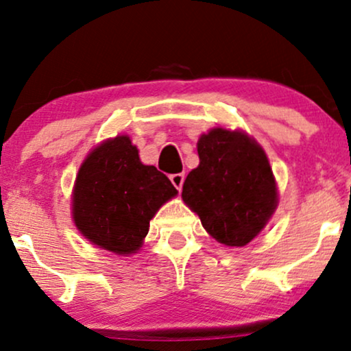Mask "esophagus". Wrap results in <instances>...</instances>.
Returning a JSON list of instances; mask_svg holds the SVG:
<instances>
[{
  "label": "esophagus",
  "mask_w": 351,
  "mask_h": 351,
  "mask_svg": "<svg viewBox=\"0 0 351 351\" xmlns=\"http://www.w3.org/2000/svg\"><path fill=\"white\" fill-rule=\"evenodd\" d=\"M170 181L176 189L181 191V188H183V183H184V173H175V175L170 176Z\"/></svg>",
  "instance_id": "esophagus-1"
}]
</instances>
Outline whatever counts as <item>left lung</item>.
<instances>
[{"label":"left lung","mask_w":351,"mask_h":351,"mask_svg":"<svg viewBox=\"0 0 351 351\" xmlns=\"http://www.w3.org/2000/svg\"><path fill=\"white\" fill-rule=\"evenodd\" d=\"M197 154L199 167L186 176L181 197L221 245H247L278 204L267 155L246 132L223 128L199 137Z\"/></svg>","instance_id":"obj_1"}]
</instances>
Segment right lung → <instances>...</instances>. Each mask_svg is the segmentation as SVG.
Returning <instances> with one entry per match:
<instances>
[{"label": "right lung", "mask_w": 351, "mask_h": 351, "mask_svg": "<svg viewBox=\"0 0 351 351\" xmlns=\"http://www.w3.org/2000/svg\"><path fill=\"white\" fill-rule=\"evenodd\" d=\"M178 191L154 165H144L130 136L105 141L87 155L73 191V219L92 245L114 254L143 246L150 220Z\"/></svg>", "instance_id": "1"}]
</instances>
